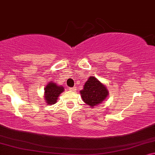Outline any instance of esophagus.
Returning a JSON list of instances; mask_svg holds the SVG:
<instances>
[{
    "instance_id": "esophagus-1",
    "label": "esophagus",
    "mask_w": 155,
    "mask_h": 155,
    "mask_svg": "<svg viewBox=\"0 0 155 155\" xmlns=\"http://www.w3.org/2000/svg\"><path fill=\"white\" fill-rule=\"evenodd\" d=\"M76 89H77V88H76V87H71V88H69V90H70L71 91H75Z\"/></svg>"
}]
</instances>
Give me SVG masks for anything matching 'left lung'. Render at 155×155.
<instances>
[{"instance_id": "8db88e82", "label": "left lung", "mask_w": 155, "mask_h": 155, "mask_svg": "<svg viewBox=\"0 0 155 155\" xmlns=\"http://www.w3.org/2000/svg\"><path fill=\"white\" fill-rule=\"evenodd\" d=\"M80 93L84 102L93 107L103 101L109 92L105 86L101 84L96 78L91 77L85 83L84 89Z\"/></svg>"}]
</instances>
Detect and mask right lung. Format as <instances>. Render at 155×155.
<instances>
[{"mask_svg": "<svg viewBox=\"0 0 155 155\" xmlns=\"http://www.w3.org/2000/svg\"><path fill=\"white\" fill-rule=\"evenodd\" d=\"M64 91L62 86H57L55 83L51 82L45 86V99L48 104H55L59 95Z\"/></svg>", "mask_w": 155, "mask_h": 155, "instance_id": "1", "label": "right lung"}]
</instances>
